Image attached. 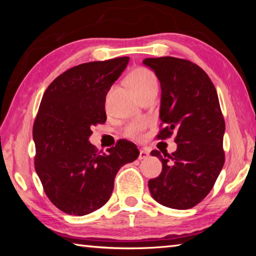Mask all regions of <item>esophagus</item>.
I'll list each match as a JSON object with an SVG mask.
<instances>
[{"instance_id": "esophagus-1", "label": "esophagus", "mask_w": 256, "mask_h": 256, "mask_svg": "<svg viewBox=\"0 0 256 256\" xmlns=\"http://www.w3.org/2000/svg\"><path fill=\"white\" fill-rule=\"evenodd\" d=\"M148 156H149V152H146V150H140V154H138V159L140 160H144V159H146L148 158Z\"/></svg>"}]
</instances>
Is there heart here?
<instances>
[{
	"label": "heart",
	"instance_id": "obj_1",
	"mask_svg": "<svg viewBox=\"0 0 256 256\" xmlns=\"http://www.w3.org/2000/svg\"><path fill=\"white\" fill-rule=\"evenodd\" d=\"M130 84L136 94L144 92L146 89H149L151 86H158V81L154 73L146 68H138L131 72L128 76ZM146 128L144 122H133L130 123L124 130V134L128 138H138L141 136V133Z\"/></svg>",
	"mask_w": 256,
	"mask_h": 256
}]
</instances>
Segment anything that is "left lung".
Returning a JSON list of instances; mask_svg holds the SVG:
<instances>
[{
    "label": "left lung",
    "mask_w": 256,
    "mask_h": 256,
    "mask_svg": "<svg viewBox=\"0 0 256 256\" xmlns=\"http://www.w3.org/2000/svg\"><path fill=\"white\" fill-rule=\"evenodd\" d=\"M162 86L159 118L164 128L157 138L175 134L172 154L152 150L162 170L148 186L156 201L172 209L196 206L214 188L224 164V120L214 84L188 60L172 56L146 58Z\"/></svg>",
    "instance_id": "1"
}]
</instances>
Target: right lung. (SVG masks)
I'll use <instances>...</instances> for the list:
<instances>
[{
  "instance_id": "1",
  "label": "right lung",
  "mask_w": 256,
  "mask_h": 256,
  "mask_svg": "<svg viewBox=\"0 0 256 256\" xmlns=\"http://www.w3.org/2000/svg\"><path fill=\"white\" fill-rule=\"evenodd\" d=\"M130 58L68 68L46 89L32 128L34 170L47 198L68 214L84 216L110 200L115 176L136 160V146L118 140L107 152L89 142L94 125L106 122V94Z\"/></svg>"
}]
</instances>
